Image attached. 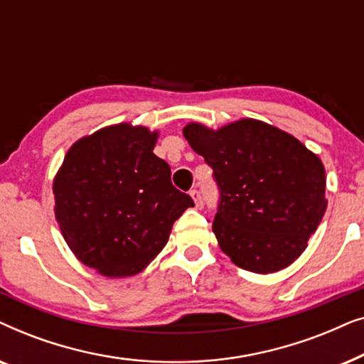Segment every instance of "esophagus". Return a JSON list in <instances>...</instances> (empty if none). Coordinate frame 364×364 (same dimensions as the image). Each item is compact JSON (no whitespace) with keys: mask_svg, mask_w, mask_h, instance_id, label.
<instances>
[{"mask_svg":"<svg viewBox=\"0 0 364 364\" xmlns=\"http://www.w3.org/2000/svg\"><path fill=\"white\" fill-rule=\"evenodd\" d=\"M191 197L193 198V203H196L197 208H202L203 207V198H202V193L198 191H192L191 192Z\"/></svg>","mask_w":364,"mask_h":364,"instance_id":"esophagus-1","label":"esophagus"}]
</instances>
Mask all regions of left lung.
<instances>
[{"instance_id": "left-lung-1", "label": "left lung", "mask_w": 364, "mask_h": 364, "mask_svg": "<svg viewBox=\"0 0 364 364\" xmlns=\"http://www.w3.org/2000/svg\"><path fill=\"white\" fill-rule=\"evenodd\" d=\"M183 137L213 168L220 202L212 230L237 267L275 273L308 247L326 212L323 162L305 144L257 119L217 131L198 122Z\"/></svg>"}]
</instances>
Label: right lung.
I'll return each instance as SVG.
<instances>
[{
    "label": "right lung",
    "mask_w": 364,
    "mask_h": 364,
    "mask_svg": "<svg viewBox=\"0 0 364 364\" xmlns=\"http://www.w3.org/2000/svg\"><path fill=\"white\" fill-rule=\"evenodd\" d=\"M159 132L129 122L99 129L69 149L54 177V215L79 262L109 278L156 258L173 222L193 207L154 154Z\"/></svg>",
    "instance_id": "1"
}]
</instances>
